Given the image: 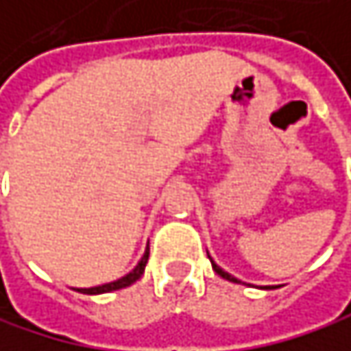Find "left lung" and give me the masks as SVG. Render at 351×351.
<instances>
[{"label":"left lung","instance_id":"left-lung-1","mask_svg":"<svg viewBox=\"0 0 351 351\" xmlns=\"http://www.w3.org/2000/svg\"><path fill=\"white\" fill-rule=\"evenodd\" d=\"M208 257H210V255H208ZM212 267H214V271H216V274H218V276H222V278H224V280H228V282H237V284H239V280H237V278H232V276H230V274H226V271H224V269H220V267H218V265H216V263H214V261H212Z\"/></svg>","mask_w":351,"mask_h":351}]
</instances>
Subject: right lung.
Returning a JSON list of instances; mask_svg holds the SVG:
<instances>
[{"label":"right lung","instance_id":"obj_1","mask_svg":"<svg viewBox=\"0 0 351 351\" xmlns=\"http://www.w3.org/2000/svg\"><path fill=\"white\" fill-rule=\"evenodd\" d=\"M147 257H149V247L145 249V253H143L141 261L135 265V269H133V271H129L125 278H121V280H117V282H110V284H104V286H96V288H82V290H77V292H82V294H102V292H112V290L127 288V286H131L133 282H137V280L143 276V269H145Z\"/></svg>","mask_w":351,"mask_h":351}]
</instances>
